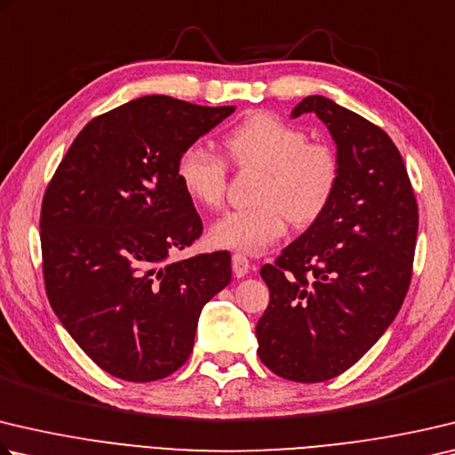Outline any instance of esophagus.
I'll return each instance as SVG.
<instances>
[{
	"mask_svg": "<svg viewBox=\"0 0 455 455\" xmlns=\"http://www.w3.org/2000/svg\"><path fill=\"white\" fill-rule=\"evenodd\" d=\"M249 270H251V260L246 259V256L241 254V252L233 254V272H235V276L236 278H243L244 275H249Z\"/></svg>",
	"mask_w": 455,
	"mask_h": 455,
	"instance_id": "obj_1",
	"label": "esophagus"
}]
</instances>
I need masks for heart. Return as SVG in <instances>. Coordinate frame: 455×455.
<instances>
[{
	"mask_svg": "<svg viewBox=\"0 0 455 455\" xmlns=\"http://www.w3.org/2000/svg\"><path fill=\"white\" fill-rule=\"evenodd\" d=\"M222 151L236 169L260 171L249 209L228 211L211 227V241L220 249L259 254L294 227L316 222L332 203L342 177L336 147L308 141V133L275 113L244 117L222 137ZM177 183L195 204L217 209L228 185L225 159L191 145L179 155Z\"/></svg>",
	"mask_w": 455,
	"mask_h": 455,
	"instance_id": "b5f03b06",
	"label": "heart"
}]
</instances>
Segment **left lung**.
<instances>
[{"mask_svg": "<svg viewBox=\"0 0 455 455\" xmlns=\"http://www.w3.org/2000/svg\"><path fill=\"white\" fill-rule=\"evenodd\" d=\"M316 113L340 155L332 203L260 276L270 291L256 324L259 356L276 376L324 382L364 356L402 308L414 267L418 204L398 147L382 129L322 95Z\"/></svg>", "mask_w": 455, "mask_h": 455, "instance_id": "8db88e82", "label": "left lung"}]
</instances>
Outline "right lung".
I'll list each match as a JSON object with an SVG mask.
<instances>
[{"label":"right lung","mask_w":455,"mask_h":455,"mask_svg":"<svg viewBox=\"0 0 455 455\" xmlns=\"http://www.w3.org/2000/svg\"><path fill=\"white\" fill-rule=\"evenodd\" d=\"M235 107L147 95L91 119L41 203L49 304L99 368L155 382L193 352L201 310L230 283V254L169 262L203 233L179 155Z\"/></svg>","instance_id":"1"}]
</instances>
